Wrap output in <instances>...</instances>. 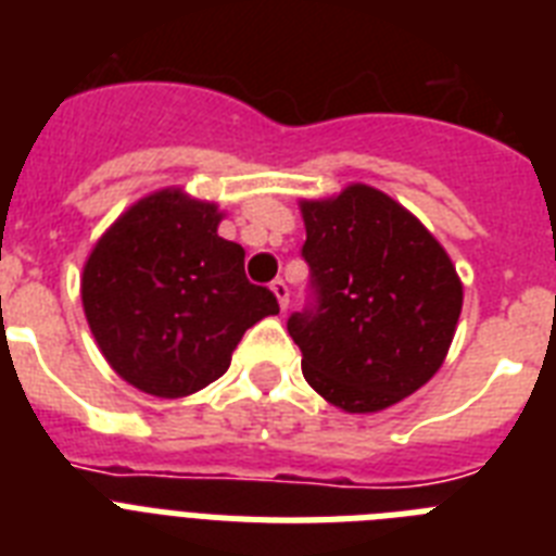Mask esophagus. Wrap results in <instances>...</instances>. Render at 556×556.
<instances>
[{"instance_id":"esophagus-1","label":"esophagus","mask_w":556,"mask_h":556,"mask_svg":"<svg viewBox=\"0 0 556 556\" xmlns=\"http://www.w3.org/2000/svg\"><path fill=\"white\" fill-rule=\"evenodd\" d=\"M270 291L277 293V302H279V307H282V311H286V307H288V302H291V291H288V286H286V282H282V279H274V282H270Z\"/></svg>"}]
</instances>
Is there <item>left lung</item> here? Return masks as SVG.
Returning a JSON list of instances; mask_svg holds the SVG:
<instances>
[{"label":"left lung","instance_id":"obj_1","mask_svg":"<svg viewBox=\"0 0 556 556\" xmlns=\"http://www.w3.org/2000/svg\"><path fill=\"white\" fill-rule=\"evenodd\" d=\"M311 305L291 314L305 381L344 413H379L444 365L464 286L418 217L353 184L302 203Z\"/></svg>","mask_w":556,"mask_h":556}]
</instances>
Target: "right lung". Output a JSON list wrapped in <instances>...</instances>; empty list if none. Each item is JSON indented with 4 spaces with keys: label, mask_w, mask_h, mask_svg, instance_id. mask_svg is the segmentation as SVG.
<instances>
[{
    "label": "right lung",
    "mask_w": 556,
    "mask_h": 556,
    "mask_svg": "<svg viewBox=\"0 0 556 556\" xmlns=\"http://www.w3.org/2000/svg\"><path fill=\"white\" fill-rule=\"evenodd\" d=\"M223 214L180 189L138 200L84 265L81 302L98 348L121 379L157 399L217 381L242 333L279 314L245 279V251L217 235Z\"/></svg>",
    "instance_id": "obj_1"
}]
</instances>
